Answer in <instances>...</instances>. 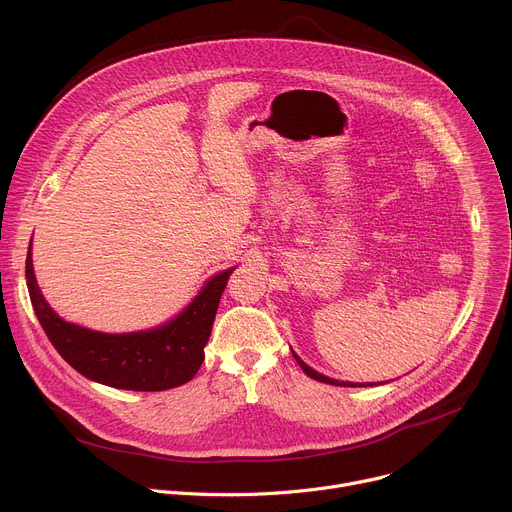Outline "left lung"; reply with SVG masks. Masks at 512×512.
Masks as SVG:
<instances>
[{
    "label": "left lung",
    "instance_id": "left-lung-1",
    "mask_svg": "<svg viewBox=\"0 0 512 512\" xmlns=\"http://www.w3.org/2000/svg\"><path fill=\"white\" fill-rule=\"evenodd\" d=\"M296 356V360H298V364L302 367V371L308 375V377H312V379H316V381H320V383H326V385H344V387H356V385H352V383H340V381H334V379H330V377H324V375H320V373H316L314 369H310L308 364L298 356V354H294ZM373 385V383H371ZM360 387H364V385H360Z\"/></svg>",
    "mask_w": 512,
    "mask_h": 512
}]
</instances>
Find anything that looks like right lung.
Listing matches in <instances>:
<instances>
[{"label":"right lung","instance_id":"obj_1","mask_svg":"<svg viewBox=\"0 0 512 512\" xmlns=\"http://www.w3.org/2000/svg\"><path fill=\"white\" fill-rule=\"evenodd\" d=\"M233 269L214 275L170 324L131 334H103L60 320L40 294L28 247L26 281L34 312L58 354L91 381L127 391H166L188 383L204 360L212 322Z\"/></svg>","mask_w":512,"mask_h":512}]
</instances>
